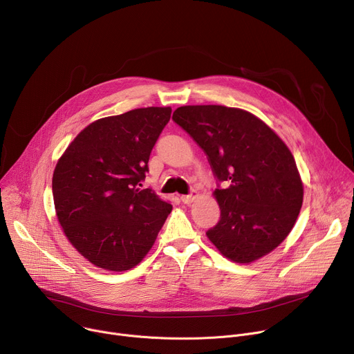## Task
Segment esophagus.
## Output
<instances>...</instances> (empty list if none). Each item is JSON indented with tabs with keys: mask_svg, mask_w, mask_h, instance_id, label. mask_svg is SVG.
<instances>
[{
	"mask_svg": "<svg viewBox=\"0 0 354 354\" xmlns=\"http://www.w3.org/2000/svg\"><path fill=\"white\" fill-rule=\"evenodd\" d=\"M196 198H199V192H198V190H192L190 195H183V196H180V201H182L185 205H190Z\"/></svg>",
	"mask_w": 354,
	"mask_h": 354,
	"instance_id": "esophagus-1",
	"label": "esophagus"
}]
</instances>
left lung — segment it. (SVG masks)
Returning a JSON list of instances; mask_svg holds the SVG:
<instances>
[{"instance_id": "8db88e82", "label": "left lung", "mask_w": 354, "mask_h": 354, "mask_svg": "<svg viewBox=\"0 0 354 354\" xmlns=\"http://www.w3.org/2000/svg\"><path fill=\"white\" fill-rule=\"evenodd\" d=\"M174 121L207 153L226 189L213 196L220 220L206 236L233 263L250 264L291 233L304 202L292 152L261 118L226 106H182Z\"/></svg>"}]
</instances>
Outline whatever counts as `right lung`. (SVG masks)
<instances>
[{
	"instance_id": "right-lung-1",
	"label": "right lung",
	"mask_w": 354,
	"mask_h": 354,
	"mask_svg": "<svg viewBox=\"0 0 354 354\" xmlns=\"http://www.w3.org/2000/svg\"><path fill=\"white\" fill-rule=\"evenodd\" d=\"M171 107H147L88 124L53 171L56 217L71 244L94 267L121 272L152 248L172 205L141 189L149 153Z\"/></svg>"
}]
</instances>
